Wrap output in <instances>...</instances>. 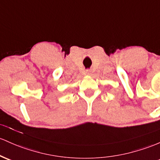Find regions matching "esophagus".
<instances>
[{"instance_id":"34e87169","label":"esophagus","mask_w":160,"mask_h":160,"mask_svg":"<svg viewBox=\"0 0 160 160\" xmlns=\"http://www.w3.org/2000/svg\"><path fill=\"white\" fill-rule=\"evenodd\" d=\"M86 74H87V75H91V74H92L90 70H87V71H86Z\"/></svg>"}]
</instances>
